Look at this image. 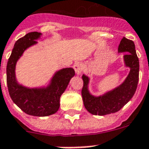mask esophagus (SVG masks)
I'll list each match as a JSON object with an SVG mask.
<instances>
[{
  "label": "esophagus",
  "mask_w": 149,
  "mask_h": 149,
  "mask_svg": "<svg viewBox=\"0 0 149 149\" xmlns=\"http://www.w3.org/2000/svg\"><path fill=\"white\" fill-rule=\"evenodd\" d=\"M73 68H74L75 72H77V74H80L81 72L83 71V69H84V65L80 62H77V63H75L74 65H73Z\"/></svg>",
  "instance_id": "esophagus-1"
}]
</instances>
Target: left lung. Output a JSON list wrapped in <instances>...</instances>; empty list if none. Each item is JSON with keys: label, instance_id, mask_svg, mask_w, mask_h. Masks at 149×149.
Returning <instances> with one entry per match:
<instances>
[{"label": "left lung", "instance_id": "left-lung-1", "mask_svg": "<svg viewBox=\"0 0 149 149\" xmlns=\"http://www.w3.org/2000/svg\"><path fill=\"white\" fill-rule=\"evenodd\" d=\"M119 52H127L124 56L126 66L131 70L127 77L120 86L100 97H93L88 91L89 78L83 75L84 86L82 97L85 108L94 115H106L120 111L136 91L139 77V61L135 51L134 42L126 38L121 39L118 46Z\"/></svg>", "mask_w": 149, "mask_h": 149}]
</instances>
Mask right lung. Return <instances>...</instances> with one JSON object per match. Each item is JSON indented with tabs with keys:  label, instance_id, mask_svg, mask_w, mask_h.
<instances>
[{
	"label": "right lung",
	"instance_id": "add662e5",
	"mask_svg": "<svg viewBox=\"0 0 149 149\" xmlns=\"http://www.w3.org/2000/svg\"><path fill=\"white\" fill-rule=\"evenodd\" d=\"M41 36L37 31L29 32L15 42L7 65V84L13 102L29 115L45 117L53 114L59 108V99L67 87L70 79L75 76L72 68H65L56 72L51 84L46 88L29 89L17 84L15 79V65L24 51L36 44Z\"/></svg>",
	"mask_w": 149,
	"mask_h": 149
}]
</instances>
